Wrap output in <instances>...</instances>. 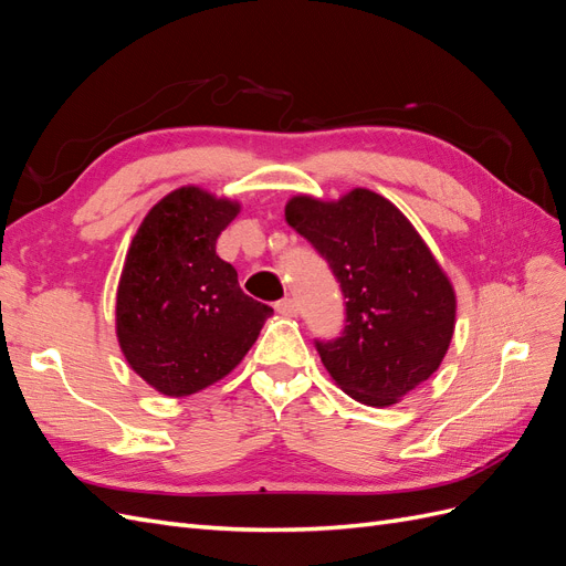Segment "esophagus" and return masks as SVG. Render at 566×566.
I'll return each instance as SVG.
<instances>
[{"label": "esophagus", "instance_id": "obj_1", "mask_svg": "<svg viewBox=\"0 0 566 566\" xmlns=\"http://www.w3.org/2000/svg\"><path fill=\"white\" fill-rule=\"evenodd\" d=\"M276 312L285 318H293L300 314V304L293 297H283L281 302H276Z\"/></svg>", "mask_w": 566, "mask_h": 566}]
</instances>
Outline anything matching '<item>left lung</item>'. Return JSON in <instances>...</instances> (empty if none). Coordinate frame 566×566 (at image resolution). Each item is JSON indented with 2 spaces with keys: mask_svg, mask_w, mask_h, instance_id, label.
Here are the masks:
<instances>
[{
  "mask_svg": "<svg viewBox=\"0 0 566 566\" xmlns=\"http://www.w3.org/2000/svg\"><path fill=\"white\" fill-rule=\"evenodd\" d=\"M285 221L328 262L345 297V328L314 339L323 366L352 399L397 403L439 368L453 337L455 295L430 248L366 188L337 202L297 196Z\"/></svg>",
  "mask_w": 566,
  "mask_h": 566,
  "instance_id": "8db88e82",
  "label": "left lung"
}]
</instances>
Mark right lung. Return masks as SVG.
Instances as JSON below:
<instances>
[{
	"label": "right lung",
	"instance_id": "1",
	"mask_svg": "<svg viewBox=\"0 0 566 566\" xmlns=\"http://www.w3.org/2000/svg\"><path fill=\"white\" fill-rule=\"evenodd\" d=\"M238 205L196 186L163 198L136 231L117 287V339L129 366L167 397L224 378L254 345L269 304L245 295L217 238Z\"/></svg>",
	"mask_w": 566,
	"mask_h": 566
}]
</instances>
